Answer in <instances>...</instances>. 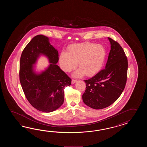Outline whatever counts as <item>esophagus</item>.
Listing matches in <instances>:
<instances>
[{
    "label": "esophagus",
    "mask_w": 147,
    "mask_h": 147,
    "mask_svg": "<svg viewBox=\"0 0 147 147\" xmlns=\"http://www.w3.org/2000/svg\"><path fill=\"white\" fill-rule=\"evenodd\" d=\"M77 81V79H72V81H71V83H72V84H74L75 82H76Z\"/></svg>",
    "instance_id": "1"
}]
</instances>
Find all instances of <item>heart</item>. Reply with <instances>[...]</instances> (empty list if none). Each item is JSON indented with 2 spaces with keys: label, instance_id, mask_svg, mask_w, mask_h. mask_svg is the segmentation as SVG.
Wrapping results in <instances>:
<instances>
[{
  "label": "heart",
  "instance_id": "1",
  "mask_svg": "<svg viewBox=\"0 0 147 147\" xmlns=\"http://www.w3.org/2000/svg\"><path fill=\"white\" fill-rule=\"evenodd\" d=\"M105 48L99 44L85 42L73 44L67 49V52L60 55L59 63L65 72H70L79 65L80 68L74 74L75 77L84 74L92 76L100 71L106 58Z\"/></svg>",
  "mask_w": 147,
  "mask_h": 147
}]
</instances>
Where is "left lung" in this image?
Listing matches in <instances>:
<instances>
[{"label":"left lung","instance_id":"obj_1","mask_svg":"<svg viewBox=\"0 0 147 147\" xmlns=\"http://www.w3.org/2000/svg\"><path fill=\"white\" fill-rule=\"evenodd\" d=\"M111 50L105 69L93 77L84 80L86 90L83 101L94 109L109 106L118 99L125 89L128 70V59L120 44L108 37Z\"/></svg>","mask_w":147,"mask_h":147}]
</instances>
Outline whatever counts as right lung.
<instances>
[{
	"label": "right lung",
	"instance_id": "right-lung-1",
	"mask_svg": "<svg viewBox=\"0 0 147 147\" xmlns=\"http://www.w3.org/2000/svg\"><path fill=\"white\" fill-rule=\"evenodd\" d=\"M41 55L47 57L51 64L40 74L34 72L33 65ZM58 52L50 44L49 38L39 34L33 38L22 51L19 80L25 96L31 106L44 113L58 109L64 100V89L71 79L57 65Z\"/></svg>",
	"mask_w": 147,
	"mask_h": 147
}]
</instances>
